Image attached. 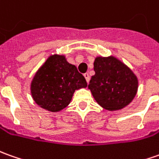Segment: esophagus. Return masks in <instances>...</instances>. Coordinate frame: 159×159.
Instances as JSON below:
<instances>
[{
    "label": "esophagus",
    "instance_id": "1",
    "mask_svg": "<svg viewBox=\"0 0 159 159\" xmlns=\"http://www.w3.org/2000/svg\"><path fill=\"white\" fill-rule=\"evenodd\" d=\"M84 76L85 77V79H86V81H87V83L89 84V75L88 73H85V74H84Z\"/></svg>",
    "mask_w": 159,
    "mask_h": 159
}]
</instances>
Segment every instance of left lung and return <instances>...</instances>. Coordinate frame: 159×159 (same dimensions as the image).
I'll return each mask as SVG.
<instances>
[{
	"label": "left lung",
	"mask_w": 159,
	"mask_h": 159,
	"mask_svg": "<svg viewBox=\"0 0 159 159\" xmlns=\"http://www.w3.org/2000/svg\"><path fill=\"white\" fill-rule=\"evenodd\" d=\"M96 74L89 89L96 101L108 111L128 105L138 90V79L133 72L114 57H98L94 62Z\"/></svg>",
	"instance_id": "1"
}]
</instances>
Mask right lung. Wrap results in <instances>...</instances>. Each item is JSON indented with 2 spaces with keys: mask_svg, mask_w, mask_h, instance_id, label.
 <instances>
[{
  "mask_svg": "<svg viewBox=\"0 0 159 159\" xmlns=\"http://www.w3.org/2000/svg\"><path fill=\"white\" fill-rule=\"evenodd\" d=\"M87 82L76 67L63 56H51L36 72L31 84L34 102L45 110L57 112L70 102L75 89L85 88Z\"/></svg>",
  "mask_w": 159,
  "mask_h": 159,
  "instance_id": "1",
  "label": "right lung"
}]
</instances>
